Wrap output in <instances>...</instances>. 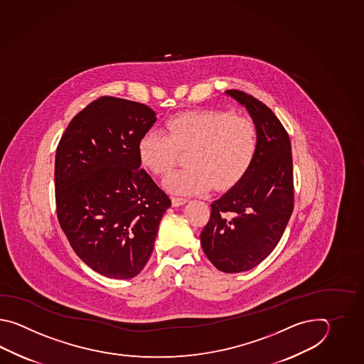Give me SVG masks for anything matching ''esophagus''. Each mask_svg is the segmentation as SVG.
<instances>
[{"label": "esophagus", "instance_id": "34e87169", "mask_svg": "<svg viewBox=\"0 0 364 364\" xmlns=\"http://www.w3.org/2000/svg\"><path fill=\"white\" fill-rule=\"evenodd\" d=\"M187 199L186 198H171V205L173 207H181V205H183V204H186L187 203Z\"/></svg>", "mask_w": 364, "mask_h": 364}]
</instances>
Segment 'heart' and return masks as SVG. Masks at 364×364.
<instances>
[{
	"label": "heart",
	"instance_id": "heart-1",
	"mask_svg": "<svg viewBox=\"0 0 364 364\" xmlns=\"http://www.w3.org/2000/svg\"><path fill=\"white\" fill-rule=\"evenodd\" d=\"M179 149H190V166L173 171L164 179L168 191L193 195L215 185L228 188L254 163L257 129L252 121L232 112L204 109L171 117L164 130L151 129L138 141L140 163L156 176L171 171L177 163Z\"/></svg>",
	"mask_w": 364,
	"mask_h": 364
}]
</instances>
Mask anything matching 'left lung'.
<instances>
[{"label":"left lung","mask_w":364,"mask_h":364,"mask_svg":"<svg viewBox=\"0 0 364 364\" xmlns=\"http://www.w3.org/2000/svg\"><path fill=\"white\" fill-rule=\"evenodd\" d=\"M257 129V151L246 174L210 204L201 247L218 271L240 273L277 246L294 207L291 144L279 118L262 101L228 90Z\"/></svg>","instance_id":"left-lung-1"}]
</instances>
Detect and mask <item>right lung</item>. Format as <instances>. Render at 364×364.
Instances as JSON below:
<instances>
[{"mask_svg": "<svg viewBox=\"0 0 364 364\" xmlns=\"http://www.w3.org/2000/svg\"><path fill=\"white\" fill-rule=\"evenodd\" d=\"M147 105L104 96L71 119L55 152L57 217L75 254L105 277H135L154 251L171 199L144 169Z\"/></svg>", "mask_w": 364, "mask_h": 364, "instance_id": "1", "label": "right lung"}]
</instances>
